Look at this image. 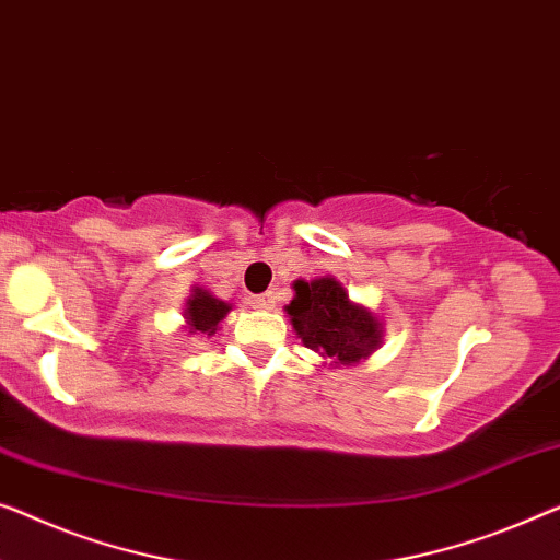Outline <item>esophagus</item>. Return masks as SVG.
<instances>
[{
    "instance_id": "obj_1",
    "label": "esophagus",
    "mask_w": 560,
    "mask_h": 560,
    "mask_svg": "<svg viewBox=\"0 0 560 560\" xmlns=\"http://www.w3.org/2000/svg\"><path fill=\"white\" fill-rule=\"evenodd\" d=\"M272 305H275V295L272 293H262V295H255L253 298V307H257V311H270Z\"/></svg>"
}]
</instances>
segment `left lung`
<instances>
[{
    "mask_svg": "<svg viewBox=\"0 0 560 560\" xmlns=\"http://www.w3.org/2000/svg\"><path fill=\"white\" fill-rule=\"evenodd\" d=\"M295 295L285 313L295 336L328 361V366H353L381 348L384 323L371 307L353 303L343 282L334 275L295 280Z\"/></svg>",
    "mask_w": 560,
    "mask_h": 560,
    "instance_id": "1",
    "label": "left lung"
}]
</instances>
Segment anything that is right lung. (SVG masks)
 Returning a JSON list of instances; mask_svg holds the SVG:
<instances>
[{"label":"right lung","instance_id":"right-lung-1","mask_svg":"<svg viewBox=\"0 0 560 560\" xmlns=\"http://www.w3.org/2000/svg\"><path fill=\"white\" fill-rule=\"evenodd\" d=\"M232 311V303H224L217 295L209 293L205 288H191V295L184 303V323L186 334L194 336H214L220 330V323Z\"/></svg>","mask_w":560,"mask_h":560}]
</instances>
